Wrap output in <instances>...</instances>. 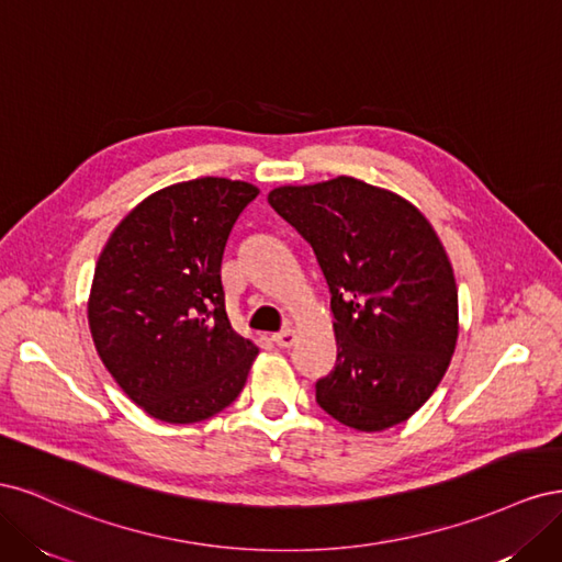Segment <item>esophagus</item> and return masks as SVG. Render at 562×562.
Returning a JSON list of instances; mask_svg holds the SVG:
<instances>
[{
    "label": "esophagus",
    "mask_w": 562,
    "mask_h": 562,
    "mask_svg": "<svg viewBox=\"0 0 562 562\" xmlns=\"http://www.w3.org/2000/svg\"><path fill=\"white\" fill-rule=\"evenodd\" d=\"M271 339H274V345L281 347V349H291L295 345V333L291 328H285L281 333H274L271 335Z\"/></svg>",
    "instance_id": "34e87169"
}]
</instances>
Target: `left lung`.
<instances>
[{
	"label": "left lung",
	"mask_w": 562,
	"mask_h": 562,
	"mask_svg": "<svg viewBox=\"0 0 562 562\" xmlns=\"http://www.w3.org/2000/svg\"><path fill=\"white\" fill-rule=\"evenodd\" d=\"M267 201L310 241L330 288L337 361L316 382V403L368 434L405 422L457 345L454 274L427 217L347 176L277 187Z\"/></svg>",
	"instance_id": "obj_1"
}]
</instances>
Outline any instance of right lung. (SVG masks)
I'll list each match as a JSON object with an SVG mask.
<instances>
[{
	"mask_svg": "<svg viewBox=\"0 0 562 562\" xmlns=\"http://www.w3.org/2000/svg\"><path fill=\"white\" fill-rule=\"evenodd\" d=\"M258 187L178 182L138 203L100 252L89 326L98 356L147 415L194 424L241 394L258 353L234 333L220 267Z\"/></svg>",
	"mask_w": 562,
	"mask_h": 562,
	"instance_id": "right-lung-1",
	"label": "right lung"
}]
</instances>
